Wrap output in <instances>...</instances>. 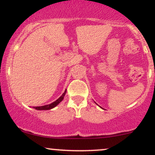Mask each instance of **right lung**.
<instances>
[{
  "mask_svg": "<svg viewBox=\"0 0 155 155\" xmlns=\"http://www.w3.org/2000/svg\"><path fill=\"white\" fill-rule=\"evenodd\" d=\"M65 93H66V90H65V92H64V93L63 94V95L60 96L58 100L55 101L54 102H53L52 104H49V105H46V106H35V107H34V108H35V109H37V110H49V109H51V108L55 107L57 105L59 104L63 100L64 96H65Z\"/></svg>",
  "mask_w": 155,
  "mask_h": 155,
  "instance_id": "add662e5",
  "label": "right lung"
}]
</instances>
